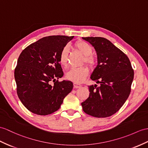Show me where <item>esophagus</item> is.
Here are the masks:
<instances>
[{
	"mask_svg": "<svg viewBox=\"0 0 148 148\" xmlns=\"http://www.w3.org/2000/svg\"><path fill=\"white\" fill-rule=\"evenodd\" d=\"M73 86H74V88H78L81 87L82 85H80V84H76V83H74V84H73Z\"/></svg>",
	"mask_w": 148,
	"mask_h": 148,
	"instance_id": "1",
	"label": "esophagus"
}]
</instances>
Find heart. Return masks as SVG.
<instances>
[{
	"label": "heart",
	"mask_w": 148,
	"mask_h": 148,
	"mask_svg": "<svg viewBox=\"0 0 148 148\" xmlns=\"http://www.w3.org/2000/svg\"><path fill=\"white\" fill-rule=\"evenodd\" d=\"M75 47L80 51L84 57V62L93 66L95 64V60L91 55L93 51L92 46L85 41H78L75 43ZM59 61L63 66H67L68 64V48L64 47L60 53ZM89 74V70L86 66L71 68L66 73V78L75 83H81L84 81Z\"/></svg>",
	"instance_id": "b5f03b06"
}]
</instances>
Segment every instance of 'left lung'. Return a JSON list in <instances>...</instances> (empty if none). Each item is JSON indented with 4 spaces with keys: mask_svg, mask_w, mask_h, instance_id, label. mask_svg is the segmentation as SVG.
<instances>
[{
    "mask_svg": "<svg viewBox=\"0 0 148 148\" xmlns=\"http://www.w3.org/2000/svg\"><path fill=\"white\" fill-rule=\"evenodd\" d=\"M97 55V65L90 78L100 86H88V99L82 103L86 114L107 117L119 110L127 99L134 78L130 60L109 40L101 37H86Z\"/></svg>",
    "mask_w": 148,
    "mask_h": 148,
    "instance_id": "8db88e82",
    "label": "left lung"
}]
</instances>
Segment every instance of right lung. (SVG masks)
Instances as JSON below:
<instances>
[{"instance_id": "obj_1", "label": "right lung", "mask_w": 148, "mask_h": 148, "mask_svg": "<svg viewBox=\"0 0 148 148\" xmlns=\"http://www.w3.org/2000/svg\"><path fill=\"white\" fill-rule=\"evenodd\" d=\"M74 36H50L28 46L19 55L14 71L17 93L27 110L46 116L60 109L73 89L63 76L59 58L62 49ZM54 84L51 85L52 82Z\"/></svg>"}]
</instances>
